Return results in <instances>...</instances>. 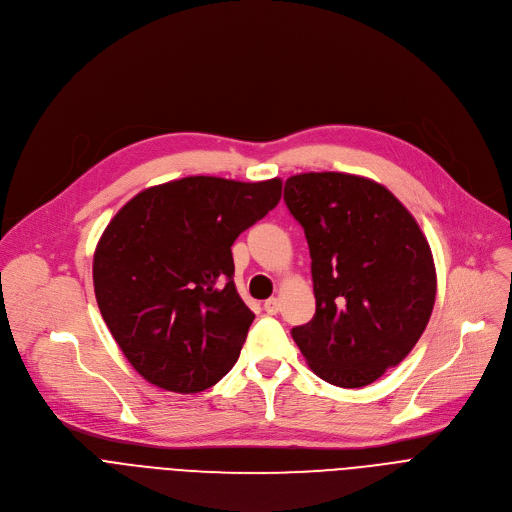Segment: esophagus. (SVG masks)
<instances>
[{
	"label": "esophagus",
	"mask_w": 512,
	"mask_h": 512,
	"mask_svg": "<svg viewBox=\"0 0 512 512\" xmlns=\"http://www.w3.org/2000/svg\"><path fill=\"white\" fill-rule=\"evenodd\" d=\"M263 310H265L267 314H277V312L281 310V302H279L277 298H269V300H265Z\"/></svg>",
	"instance_id": "esophagus-1"
}]
</instances>
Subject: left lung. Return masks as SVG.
Returning a JSON list of instances; mask_svg holds the SVG:
<instances>
[{
	"instance_id": "obj_1",
	"label": "left lung",
	"mask_w": 512,
	"mask_h": 512,
	"mask_svg": "<svg viewBox=\"0 0 512 512\" xmlns=\"http://www.w3.org/2000/svg\"><path fill=\"white\" fill-rule=\"evenodd\" d=\"M283 200L304 227L314 318L291 330L310 369L330 385L375 383L411 352L435 302V265L411 212L379 182L310 172L285 180Z\"/></svg>"
}]
</instances>
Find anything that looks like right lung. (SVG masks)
I'll return each instance as SVG.
<instances>
[{
  "label": "right lung",
  "instance_id": "add662e5",
  "mask_svg": "<svg viewBox=\"0 0 512 512\" xmlns=\"http://www.w3.org/2000/svg\"><path fill=\"white\" fill-rule=\"evenodd\" d=\"M279 198V178L188 176L145 188L111 218L95 249V296L145 381L198 393L233 369L255 314L237 294L231 247Z\"/></svg>",
  "mask_w": 512,
  "mask_h": 512
}]
</instances>
